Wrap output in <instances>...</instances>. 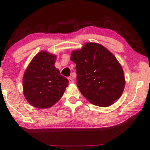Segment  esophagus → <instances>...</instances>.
<instances>
[{
  "label": "esophagus",
  "mask_w": 150,
  "mask_h": 150,
  "mask_svg": "<svg viewBox=\"0 0 150 150\" xmlns=\"http://www.w3.org/2000/svg\"><path fill=\"white\" fill-rule=\"evenodd\" d=\"M68 80H69V82L70 83H74V80H73V78L72 77H68Z\"/></svg>",
  "instance_id": "34e87169"
}]
</instances>
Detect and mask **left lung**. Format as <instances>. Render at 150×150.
<instances>
[{
    "instance_id": "obj_1",
    "label": "left lung",
    "mask_w": 150,
    "mask_h": 150,
    "mask_svg": "<svg viewBox=\"0 0 150 150\" xmlns=\"http://www.w3.org/2000/svg\"><path fill=\"white\" fill-rule=\"evenodd\" d=\"M70 59L76 63L78 88L90 103L108 107L120 98L125 85L124 72L105 47L87 43L81 50L74 51Z\"/></svg>"
}]
</instances>
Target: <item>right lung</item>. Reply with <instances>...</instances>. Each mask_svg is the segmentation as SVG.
<instances>
[{
    "mask_svg": "<svg viewBox=\"0 0 150 150\" xmlns=\"http://www.w3.org/2000/svg\"><path fill=\"white\" fill-rule=\"evenodd\" d=\"M56 56L41 51L31 60L23 77L25 99L38 109L51 107L61 98L68 80L54 66Z\"/></svg>",
    "mask_w": 150,
    "mask_h": 150,
    "instance_id": "obj_1",
    "label": "right lung"
}]
</instances>
